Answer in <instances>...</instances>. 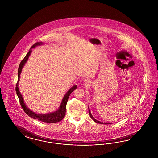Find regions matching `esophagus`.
I'll return each mask as SVG.
<instances>
[{
  "label": "esophagus",
  "instance_id": "esophagus-1",
  "mask_svg": "<svg viewBox=\"0 0 158 158\" xmlns=\"http://www.w3.org/2000/svg\"><path fill=\"white\" fill-rule=\"evenodd\" d=\"M83 83L85 85H88L89 83V81L88 79H85L83 81Z\"/></svg>",
  "mask_w": 158,
  "mask_h": 158
}]
</instances>
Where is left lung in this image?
Returning a JSON list of instances; mask_svg holds the SVG:
<instances>
[{
	"instance_id": "1",
	"label": "left lung",
	"mask_w": 158,
	"mask_h": 158,
	"mask_svg": "<svg viewBox=\"0 0 158 158\" xmlns=\"http://www.w3.org/2000/svg\"><path fill=\"white\" fill-rule=\"evenodd\" d=\"M88 109H89V115H90L91 118H92L94 122H96V123L104 124H112V123H103V122H101V121H99L98 120H96L94 118H93L92 115L91 114V112H90V109H89V107H88Z\"/></svg>"
}]
</instances>
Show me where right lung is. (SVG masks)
I'll return each instance as SVG.
<instances>
[{"mask_svg": "<svg viewBox=\"0 0 158 158\" xmlns=\"http://www.w3.org/2000/svg\"><path fill=\"white\" fill-rule=\"evenodd\" d=\"M43 44H44V43H43V42H37V43L34 44L33 46L30 48L28 52L24 58L22 60V62H20L19 66V69H18V81H17V83L16 84V91L17 95L19 98V101H20V103L21 104L22 108L23 109V110L24 111V112L30 117L32 118L33 119H35V120H39V121H42V122L48 123H55L59 122L60 121L63 120V118H64V117L65 115L66 106V103H67L68 100V98H69L71 93L77 88L76 85L73 86L72 87L70 88V89H69L67 91V92L65 94L63 97V98H62V102H61V103L60 104V107H59L58 110H56V111H55L54 112L47 113V114L36 113L33 111L29 109L28 107L27 106L25 103L24 100L23 99L22 94L20 92V90H19V81H20V75L22 73V69L23 68V67H24V65L26 64V63L27 62L28 58H29L30 55L32 52V49H31L34 48L37 46L42 45Z\"/></svg>", "mask_w": 158, "mask_h": 158, "instance_id": "obj_1", "label": "right lung"}]
</instances>
